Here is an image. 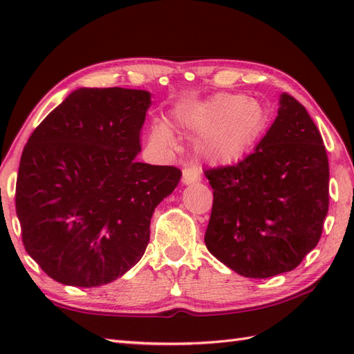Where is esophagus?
Returning a JSON list of instances; mask_svg holds the SVG:
<instances>
[{"mask_svg":"<svg viewBox=\"0 0 354 354\" xmlns=\"http://www.w3.org/2000/svg\"><path fill=\"white\" fill-rule=\"evenodd\" d=\"M199 178H201V173L196 167H185L183 170V183L184 184L196 183V181H199Z\"/></svg>","mask_w":354,"mask_h":354,"instance_id":"obj_1","label":"esophagus"}]
</instances>
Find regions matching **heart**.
Masks as SVG:
<instances>
[{
    "mask_svg": "<svg viewBox=\"0 0 354 354\" xmlns=\"http://www.w3.org/2000/svg\"><path fill=\"white\" fill-rule=\"evenodd\" d=\"M179 122L189 131L198 132L194 152L214 164L239 161L257 145L268 126L265 106L251 97L216 94L179 114ZM155 145L171 146L173 135L164 123L150 131Z\"/></svg>",
    "mask_w": 354,
    "mask_h": 354,
    "instance_id": "obj_1",
    "label": "heart"
}]
</instances>
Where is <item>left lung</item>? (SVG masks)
<instances>
[{
	"label": "left lung",
	"mask_w": 354,
	"mask_h": 354,
	"mask_svg": "<svg viewBox=\"0 0 354 354\" xmlns=\"http://www.w3.org/2000/svg\"><path fill=\"white\" fill-rule=\"evenodd\" d=\"M213 189L205 245L248 278L295 269L318 245L328 212V158L306 108L281 94L280 109L252 153L204 170Z\"/></svg>",
	"instance_id": "left-lung-1"
}]
</instances>
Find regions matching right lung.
Masks as SVG:
<instances>
[{
	"mask_svg": "<svg viewBox=\"0 0 354 354\" xmlns=\"http://www.w3.org/2000/svg\"><path fill=\"white\" fill-rule=\"evenodd\" d=\"M149 106L142 89L80 88L30 135L15 205L26 251L53 280L95 288L145 254L155 208L183 175L135 161Z\"/></svg>",
	"mask_w": 354,
	"mask_h": 354,
	"instance_id": "1",
	"label": "right lung"
}]
</instances>
